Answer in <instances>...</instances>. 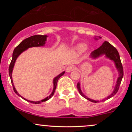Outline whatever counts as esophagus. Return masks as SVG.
Returning <instances> with one entry per match:
<instances>
[{"label":"esophagus","instance_id":"esophagus-1","mask_svg":"<svg viewBox=\"0 0 132 132\" xmlns=\"http://www.w3.org/2000/svg\"><path fill=\"white\" fill-rule=\"evenodd\" d=\"M75 69H76V67L75 66H73V65H72V66H69L66 68V72H71V71L75 70Z\"/></svg>","mask_w":132,"mask_h":132}]
</instances>
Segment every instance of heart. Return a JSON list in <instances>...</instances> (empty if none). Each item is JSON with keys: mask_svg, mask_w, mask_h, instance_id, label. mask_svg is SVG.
I'll use <instances>...</instances> for the list:
<instances>
[{"mask_svg": "<svg viewBox=\"0 0 132 132\" xmlns=\"http://www.w3.org/2000/svg\"><path fill=\"white\" fill-rule=\"evenodd\" d=\"M86 49H87V46H86V44L80 43L78 44V45H76V46L74 48V51L76 53H81L85 51Z\"/></svg>", "mask_w": 132, "mask_h": 132, "instance_id": "obj_1", "label": "heart"}]
</instances>
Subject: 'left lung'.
Instances as JSON below:
<instances>
[{"mask_svg": "<svg viewBox=\"0 0 132 132\" xmlns=\"http://www.w3.org/2000/svg\"><path fill=\"white\" fill-rule=\"evenodd\" d=\"M101 38V37H99ZM97 39V38H95ZM103 54H105V56L108 58H109L110 60H112V61H114L115 65H116V67L118 71H119V76L117 79V83L116 87H115L114 90L112 93L110 95H109L107 98L105 99H104L102 100V101H105L106 100L110 99L112 97H113V95H116L117 92H118L119 89V86L120 85L121 81H122V78L123 76V66H122V63H121L119 53L118 52V51L117 50V49L115 47H113L111 44L109 43L108 42H104V43L99 48H98L97 49L95 50L94 51H92L90 54V56H91L92 58H96V57H99L100 56L103 55ZM77 87H78V89L79 90V92L81 94L83 97H84L85 99H87L88 101H90L92 102H99V101H94V100H92L90 98L87 97V96H86L84 94L82 93L81 91V87H80V83L78 82V84H77Z\"/></svg>", "mask_w": 132, "mask_h": 132, "instance_id": "1", "label": "left lung"}]
</instances>
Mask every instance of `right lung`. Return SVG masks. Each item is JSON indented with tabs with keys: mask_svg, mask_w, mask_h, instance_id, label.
I'll list each match as a JSON object with an SVG mask.
<instances>
[{
	"mask_svg": "<svg viewBox=\"0 0 132 132\" xmlns=\"http://www.w3.org/2000/svg\"><path fill=\"white\" fill-rule=\"evenodd\" d=\"M46 38H47L46 35H38L31 36V37L27 38L25 39L24 40H23L22 42H21V43H20L19 45L14 49V51H13V54H12V59L11 63H10V66H9V76H10V80H11V82L13 86V90H14V92L16 94V95H18L19 96L21 97L23 99L25 100V101H28V102H29L33 103V104H41L42 102H45V101L49 100L51 97L54 95L56 88L57 81H58V79H60V77H61L65 73L64 71H63V72H61V74H60L58 76H57L53 79L54 86H53V90L52 93H51L49 96L45 98V99L42 100V101H37V102H35V101H29V100L25 99V98L23 97L22 96H21V95L18 93L17 91L16 90L15 88L14 85H13L12 77V73L13 68V66H14L15 63L16 58H17L18 56H19L20 54L22 53V52H23L24 51H25L26 50L28 49V48H31V47H35V46H43V45H45V44L46 43Z\"/></svg>",
	"mask_w": 132,
	"mask_h": 132,
	"instance_id": "add662e5",
	"label": "right lung"
}]
</instances>
